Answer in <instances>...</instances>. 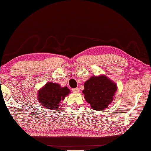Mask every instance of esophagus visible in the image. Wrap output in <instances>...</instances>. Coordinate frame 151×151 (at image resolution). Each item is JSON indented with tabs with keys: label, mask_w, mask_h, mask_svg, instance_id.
<instances>
[{
	"label": "esophagus",
	"mask_w": 151,
	"mask_h": 151,
	"mask_svg": "<svg viewBox=\"0 0 151 151\" xmlns=\"http://www.w3.org/2000/svg\"><path fill=\"white\" fill-rule=\"evenodd\" d=\"M72 91L73 92V93H78V92H79V90H78V88H73L72 89Z\"/></svg>",
	"instance_id": "esophagus-1"
}]
</instances>
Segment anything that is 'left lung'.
I'll return each mask as SVG.
<instances>
[{
  "label": "left lung",
  "instance_id": "left-lung-1",
  "mask_svg": "<svg viewBox=\"0 0 151 151\" xmlns=\"http://www.w3.org/2000/svg\"><path fill=\"white\" fill-rule=\"evenodd\" d=\"M83 93L85 99L95 111H103L113 100L116 85L105 76H92L85 82Z\"/></svg>",
  "mask_w": 151,
  "mask_h": 151
}]
</instances>
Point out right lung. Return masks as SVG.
<instances>
[{
	"label": "right lung",
	"mask_w": 151,
	"mask_h": 151,
	"mask_svg": "<svg viewBox=\"0 0 151 151\" xmlns=\"http://www.w3.org/2000/svg\"><path fill=\"white\" fill-rule=\"evenodd\" d=\"M69 93L70 90L66 86L60 87L58 84L48 83L39 91L38 99L43 107L55 110L58 109L60 102Z\"/></svg>",
	"instance_id": "add662e5"
}]
</instances>
